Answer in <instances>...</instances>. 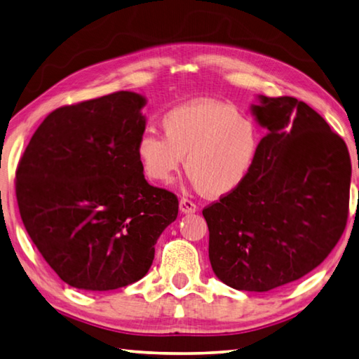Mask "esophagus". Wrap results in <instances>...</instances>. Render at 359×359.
<instances>
[{"label":"esophagus","mask_w":359,"mask_h":359,"mask_svg":"<svg viewBox=\"0 0 359 359\" xmlns=\"http://www.w3.org/2000/svg\"><path fill=\"white\" fill-rule=\"evenodd\" d=\"M179 208L182 213H194L196 210H198V207H196V203L188 199V198H182L180 202H179Z\"/></svg>","instance_id":"1"}]
</instances>
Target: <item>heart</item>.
<instances>
[{"mask_svg":"<svg viewBox=\"0 0 359 359\" xmlns=\"http://www.w3.org/2000/svg\"><path fill=\"white\" fill-rule=\"evenodd\" d=\"M165 137L151 130L137 142L144 175L157 184L170 182L185 158L196 187L210 198H221L240 187L259 149L258 126L238 114L235 105L199 100L168 110L160 119Z\"/></svg>","mask_w":359,"mask_h":359,"instance_id":"obj_1","label":"heart"}]
</instances>
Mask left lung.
I'll return each mask as SVG.
<instances>
[{"instance_id": "obj_1", "label": "left lung", "mask_w": 359, "mask_h": 359, "mask_svg": "<svg viewBox=\"0 0 359 359\" xmlns=\"http://www.w3.org/2000/svg\"><path fill=\"white\" fill-rule=\"evenodd\" d=\"M268 133L243 184L202 210L216 277L240 291L291 283L324 262L347 226V144L304 101L259 96Z\"/></svg>"}]
</instances>
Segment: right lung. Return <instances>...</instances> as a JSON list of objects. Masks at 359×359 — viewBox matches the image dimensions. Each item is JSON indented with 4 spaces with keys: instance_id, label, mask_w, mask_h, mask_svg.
<instances>
[{
    "instance_id": "right-lung-1",
    "label": "right lung",
    "mask_w": 359,
    "mask_h": 359,
    "mask_svg": "<svg viewBox=\"0 0 359 359\" xmlns=\"http://www.w3.org/2000/svg\"><path fill=\"white\" fill-rule=\"evenodd\" d=\"M144 104L115 91L55 109L18 161L21 221L69 286L110 291L138 282L177 217V196L147 184L137 157Z\"/></svg>"
}]
</instances>
